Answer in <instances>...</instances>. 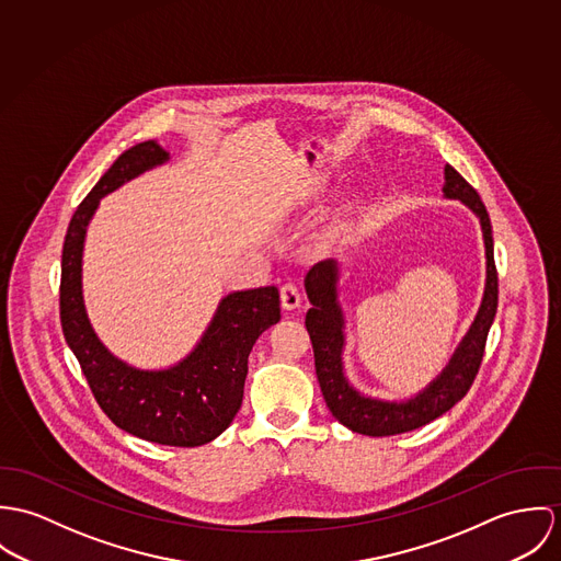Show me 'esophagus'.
I'll return each mask as SVG.
<instances>
[{
  "instance_id": "esophagus-1",
  "label": "esophagus",
  "mask_w": 561,
  "mask_h": 561,
  "mask_svg": "<svg viewBox=\"0 0 561 561\" xmlns=\"http://www.w3.org/2000/svg\"><path fill=\"white\" fill-rule=\"evenodd\" d=\"M279 297H282V306H284L286 310H295V308H299V304H301V293H299V288H297L293 282H286V284L279 288Z\"/></svg>"
}]
</instances>
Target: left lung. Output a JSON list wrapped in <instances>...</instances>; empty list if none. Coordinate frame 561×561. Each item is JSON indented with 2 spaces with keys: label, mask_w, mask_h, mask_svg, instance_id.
Masks as SVG:
<instances>
[{
  "label": "left lung",
  "mask_w": 561,
  "mask_h": 561,
  "mask_svg": "<svg viewBox=\"0 0 561 561\" xmlns=\"http://www.w3.org/2000/svg\"><path fill=\"white\" fill-rule=\"evenodd\" d=\"M445 197L462 199L482 224L484 245H486V290L482 308L476 316L467 337L458 346L449 366L440 373L435 382H431L420 396L409 402H382L359 396L344 378L342 373V311L335 301V282L337 268L333 260L313 264L306 277V290L310 297L311 308L306 316V327L310 333L313 348V366L320 382V391L333 417L351 428L353 433L368 436L402 435L415 428L431 424L449 411L458 400L467 396L476 376L480 373L486 337L497 313L499 279L493 253V228L484 202L478 191L471 187L451 165H445Z\"/></svg>",
  "instance_id": "left-lung-1"
}]
</instances>
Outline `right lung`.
Masks as SVG:
<instances>
[{
    "mask_svg": "<svg viewBox=\"0 0 561 561\" xmlns=\"http://www.w3.org/2000/svg\"><path fill=\"white\" fill-rule=\"evenodd\" d=\"M163 161L168 152L152 139L128 148L77 206L64 239L60 320L94 400L118 428L161 445L197 447L221 435L239 413L251 348L282 318L279 290L228 295L197 348L163 373L128 368L99 342L81 299L85 228L103 195Z\"/></svg>",
    "mask_w": 561,
    "mask_h": 561,
    "instance_id": "right-lung-1",
    "label": "right lung"
}]
</instances>
